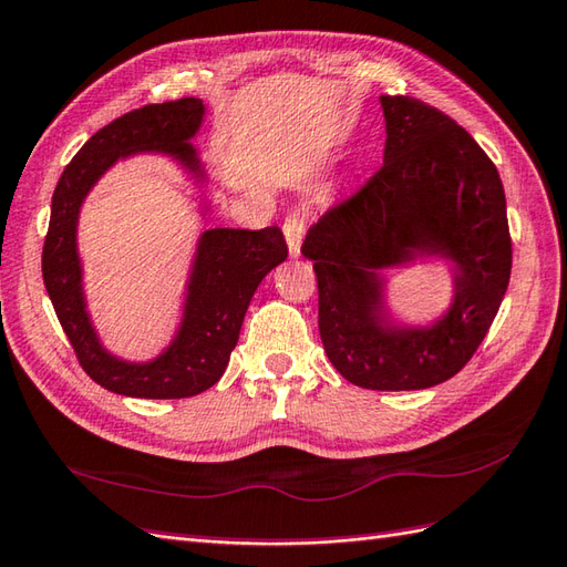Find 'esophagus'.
Listing matches in <instances>:
<instances>
[{
    "label": "esophagus",
    "mask_w": 567,
    "mask_h": 567,
    "mask_svg": "<svg viewBox=\"0 0 567 567\" xmlns=\"http://www.w3.org/2000/svg\"><path fill=\"white\" fill-rule=\"evenodd\" d=\"M285 236L289 244V254L299 256L301 251V239H305V217L299 213H292L285 219Z\"/></svg>",
    "instance_id": "obj_1"
}]
</instances>
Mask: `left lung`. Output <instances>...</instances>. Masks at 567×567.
Segmentation results:
<instances>
[{
    "instance_id": "8db88e82",
    "label": "left lung",
    "mask_w": 567,
    "mask_h": 567,
    "mask_svg": "<svg viewBox=\"0 0 567 567\" xmlns=\"http://www.w3.org/2000/svg\"><path fill=\"white\" fill-rule=\"evenodd\" d=\"M384 164L309 227L321 343L350 384L430 389L462 372L505 297L512 239L503 181L462 125L413 96H381ZM415 250L457 268L451 313L432 329L380 326L374 269Z\"/></svg>"
}]
</instances>
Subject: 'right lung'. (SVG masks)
I'll list each match as a JSON object with an SVG mask.
<instances>
[{
    "label": "right lung",
    "mask_w": 567,
    "mask_h": 567,
    "mask_svg": "<svg viewBox=\"0 0 567 567\" xmlns=\"http://www.w3.org/2000/svg\"><path fill=\"white\" fill-rule=\"evenodd\" d=\"M203 113V101L186 96L142 105L115 117L76 152L52 193L43 244L45 289L82 370L103 389L123 396L188 399L215 386L227 370L256 287L287 258L278 227L209 229L197 246L181 331L162 358L150 364H130L101 348L82 295V266L76 256L79 207L103 171L133 152L162 150L197 171L188 140L200 127Z\"/></svg>",
    "instance_id": "1"
}]
</instances>
